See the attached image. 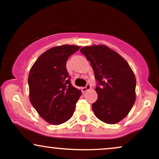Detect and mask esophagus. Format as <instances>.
Instances as JSON below:
<instances>
[{
	"instance_id": "34e87169",
	"label": "esophagus",
	"mask_w": 159,
	"mask_h": 159,
	"mask_svg": "<svg viewBox=\"0 0 159 159\" xmlns=\"http://www.w3.org/2000/svg\"><path fill=\"white\" fill-rule=\"evenodd\" d=\"M90 89H91V85L89 84V83H88V84L85 85V87H83V88L82 89V90H83V92H87V91L90 90Z\"/></svg>"
}]
</instances>
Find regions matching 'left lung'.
Segmentation results:
<instances>
[{"label":"left lung","instance_id":"8db88e82","mask_svg":"<svg viewBox=\"0 0 159 159\" xmlns=\"http://www.w3.org/2000/svg\"><path fill=\"white\" fill-rule=\"evenodd\" d=\"M89 61L97 80L98 99L92 110L107 124L120 122L131 111L136 99V78L128 62L107 46L92 45L80 49Z\"/></svg>","mask_w":159,"mask_h":159}]
</instances>
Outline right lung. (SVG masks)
Wrapping results in <instances>:
<instances>
[{"label": "right lung", "instance_id": "add662e5", "mask_svg": "<svg viewBox=\"0 0 159 159\" xmlns=\"http://www.w3.org/2000/svg\"><path fill=\"white\" fill-rule=\"evenodd\" d=\"M80 48L67 44L51 48L37 58L30 70V101L49 124L57 125L69 120L82 94L71 84L66 68L68 58Z\"/></svg>", "mask_w": 159, "mask_h": 159}]
</instances>
